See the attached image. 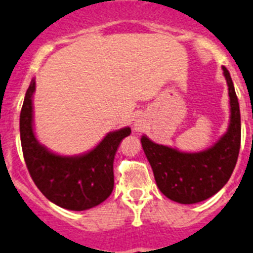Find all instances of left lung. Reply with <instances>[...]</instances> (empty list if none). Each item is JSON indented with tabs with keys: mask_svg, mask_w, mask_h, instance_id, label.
Segmentation results:
<instances>
[{
	"mask_svg": "<svg viewBox=\"0 0 253 253\" xmlns=\"http://www.w3.org/2000/svg\"><path fill=\"white\" fill-rule=\"evenodd\" d=\"M227 80L231 122L227 133L211 148L198 153H184L153 143L143 135V151L151 163L161 193L180 204H195L215 195L231 177L241 147L240 104L228 69Z\"/></svg>",
	"mask_w": 253,
	"mask_h": 253,
	"instance_id": "left-lung-1",
	"label": "left lung"
}]
</instances>
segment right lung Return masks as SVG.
<instances>
[{"instance_id":"add662e5","label":"right lung","mask_w":253,"mask_h":253,"mask_svg":"<svg viewBox=\"0 0 253 253\" xmlns=\"http://www.w3.org/2000/svg\"><path fill=\"white\" fill-rule=\"evenodd\" d=\"M33 80L20 114V138L31 178L44 196L60 208L75 211L105 202L114 189V158L119 144L131 133L123 128L109 133L92 151L76 157L51 153L35 138L33 129Z\"/></svg>"}]
</instances>
